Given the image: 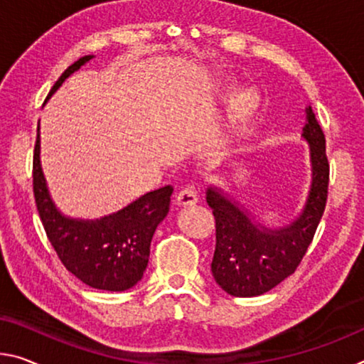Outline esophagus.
Masks as SVG:
<instances>
[{
    "mask_svg": "<svg viewBox=\"0 0 364 364\" xmlns=\"http://www.w3.org/2000/svg\"><path fill=\"white\" fill-rule=\"evenodd\" d=\"M198 193H196V189L191 186L183 188L181 191L176 194V203L180 205H193L198 203Z\"/></svg>",
    "mask_w": 364,
    "mask_h": 364,
    "instance_id": "34e87169",
    "label": "esophagus"
}]
</instances>
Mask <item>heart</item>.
<instances>
[{"instance_id":"b5f03b06","label":"heart","mask_w":364,"mask_h":364,"mask_svg":"<svg viewBox=\"0 0 364 364\" xmlns=\"http://www.w3.org/2000/svg\"><path fill=\"white\" fill-rule=\"evenodd\" d=\"M257 105V97L255 92H245L236 100V118L240 121H246L251 117Z\"/></svg>"}]
</instances>
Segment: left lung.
<instances>
[{
  "label": "left lung",
  "instance_id": "left-lung-1",
  "mask_svg": "<svg viewBox=\"0 0 364 364\" xmlns=\"http://www.w3.org/2000/svg\"><path fill=\"white\" fill-rule=\"evenodd\" d=\"M303 137L309 144L313 180L303 212L290 225L270 230L255 222L217 188H207V204L215 217L212 275L228 295L247 298L272 290L295 272L314 238L327 203L328 160L324 131L313 108H306Z\"/></svg>",
  "mask_w": 364,
  "mask_h": 364
}]
</instances>
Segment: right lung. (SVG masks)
Masks as SVG:
<instances>
[{
    "label": "right lung",
    "mask_w": 364,
    "mask_h": 364,
    "mask_svg": "<svg viewBox=\"0 0 364 364\" xmlns=\"http://www.w3.org/2000/svg\"><path fill=\"white\" fill-rule=\"evenodd\" d=\"M90 58L82 56L73 63L56 80L48 97ZM32 176L40 220L69 272L97 290L124 291L134 287L147 267L155 228L168 213L173 188L155 189L117 213L97 220L65 217L50 198L40 166V134L33 149Z\"/></svg>",
    "instance_id": "obj_1"
}]
</instances>
